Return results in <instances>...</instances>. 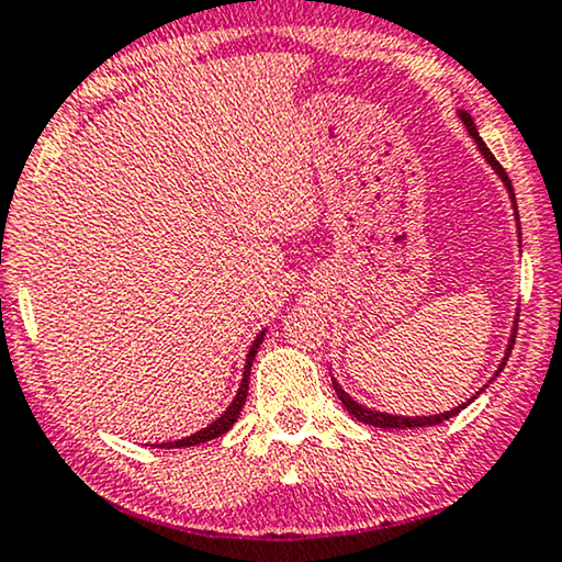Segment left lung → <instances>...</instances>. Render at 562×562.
Instances as JSON below:
<instances>
[{
    "mask_svg": "<svg viewBox=\"0 0 562 562\" xmlns=\"http://www.w3.org/2000/svg\"><path fill=\"white\" fill-rule=\"evenodd\" d=\"M459 119L461 122H464V126L467 130H470V134H472V139L477 142V147H480V153L485 155V160L490 162V166H493V170L495 173L501 176L503 179V183H506V189H508V194H510V199H514V210H516V196H514V187H510V179H508V173L506 170H503V166L498 160H495V155L487 150V145L485 142H482V137L477 134V126H474V122H472V116L467 111H459ZM516 220H518V210H516ZM518 231H521V225H518ZM516 326H518V318H516ZM514 342H516V329H514V334H510V342H508V350H506V358H503V363L498 366V371H495V375H498L501 371H503V366H506V360H508V355H510V350H514ZM334 383V392H337V396H339V402H342V407L350 412V415L355 417V420H360V423H366V425H373V428H425V425H438V423H443V420H449V417H453V415H459L461 409L467 407V404L470 402H474L477 400V394L472 396L470 402H464V404H459V407H453V409H449V412H443V415H428V417H402V415H386V412H379V409H368V407H363V404H358L352 400L350 394L345 392L342 386H339L337 381H331Z\"/></svg>",
    "mask_w": 562,
    "mask_h": 562,
    "instance_id": "left-lung-1",
    "label": "left lung"
}]
</instances>
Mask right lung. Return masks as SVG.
Segmentation results:
<instances>
[{
	"instance_id": "obj_1",
	"label": "right lung",
	"mask_w": 562,
	"mask_h": 562,
	"mask_svg": "<svg viewBox=\"0 0 562 562\" xmlns=\"http://www.w3.org/2000/svg\"><path fill=\"white\" fill-rule=\"evenodd\" d=\"M261 339H265V331H261L259 337L254 339L251 350H248V355H246L244 379H240V389H238L236 400L231 402V407L225 409L223 415H220L215 423H210L207 428H204V430H199V432H194V436H189V438H181V440H170V443H160V449H187V446H199V443H204V440L220 438V436H223V432H228V430L233 428V423L238 420L240 409H244V404H246V394H248V375H251V363H254V355H257L259 345H261Z\"/></svg>"
}]
</instances>
